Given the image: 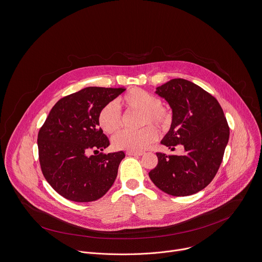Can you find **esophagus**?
<instances>
[{
  "mask_svg": "<svg viewBox=\"0 0 262 262\" xmlns=\"http://www.w3.org/2000/svg\"><path fill=\"white\" fill-rule=\"evenodd\" d=\"M128 156H142V152H133V151H127Z\"/></svg>",
  "mask_w": 262,
  "mask_h": 262,
  "instance_id": "1",
  "label": "esophagus"
}]
</instances>
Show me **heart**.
<instances>
[{"label": "heart", "mask_w": 262, "mask_h": 262, "mask_svg": "<svg viewBox=\"0 0 262 262\" xmlns=\"http://www.w3.org/2000/svg\"><path fill=\"white\" fill-rule=\"evenodd\" d=\"M120 104L127 110L143 112L142 125L154 124L159 129H165L170 122L169 112L161 107V100L140 89H133L125 94ZM99 124L108 134L118 132L123 125V115L120 107L115 103H108L99 112ZM157 136L156 130L149 126L139 131L124 130L115 135L112 142L115 149L139 152L146 149Z\"/></svg>", "instance_id": "1"}]
</instances>
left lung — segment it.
Masks as SVG:
<instances>
[{
    "label": "left lung",
    "instance_id": "left-lung-1",
    "mask_svg": "<svg viewBox=\"0 0 262 262\" xmlns=\"http://www.w3.org/2000/svg\"><path fill=\"white\" fill-rule=\"evenodd\" d=\"M155 94L172 112L170 128L160 142L170 150L182 144L185 153H156L158 164L149 172L150 179L170 195L193 194L212 181L222 163L230 134L224 111L214 97L185 79H172Z\"/></svg>",
    "mask_w": 262,
    "mask_h": 262
}]
</instances>
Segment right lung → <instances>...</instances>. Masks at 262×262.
Returning <instances> with one entry per match:
<instances>
[{"mask_svg": "<svg viewBox=\"0 0 262 262\" xmlns=\"http://www.w3.org/2000/svg\"><path fill=\"white\" fill-rule=\"evenodd\" d=\"M126 90L91 86L58 101L51 109L37 137L41 170L49 184L74 202L102 198L118 176L123 151L100 152L109 140L99 128V112Z\"/></svg>", "mask_w": 262, "mask_h": 262, "instance_id": "1", "label": "right lung"}]
</instances>
